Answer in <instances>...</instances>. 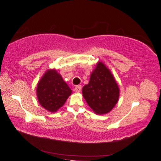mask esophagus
I'll use <instances>...</instances> for the list:
<instances>
[{
	"instance_id": "1",
	"label": "esophagus",
	"mask_w": 161,
	"mask_h": 161,
	"mask_svg": "<svg viewBox=\"0 0 161 161\" xmlns=\"http://www.w3.org/2000/svg\"><path fill=\"white\" fill-rule=\"evenodd\" d=\"M74 90H75V91L78 92V93H79V92H80L81 91V85H77V86L75 87Z\"/></svg>"
}]
</instances>
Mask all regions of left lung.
<instances>
[{
  "label": "left lung",
  "mask_w": 161,
  "mask_h": 161,
  "mask_svg": "<svg viewBox=\"0 0 161 161\" xmlns=\"http://www.w3.org/2000/svg\"><path fill=\"white\" fill-rule=\"evenodd\" d=\"M83 97L96 114L110 112L118 101L119 90L114 77L105 65L99 61L90 81L82 88Z\"/></svg>",
  "instance_id": "8db88e82"
}]
</instances>
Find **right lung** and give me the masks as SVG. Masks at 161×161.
<instances>
[{"label":"right lung","instance_id":"1","mask_svg":"<svg viewBox=\"0 0 161 161\" xmlns=\"http://www.w3.org/2000/svg\"><path fill=\"white\" fill-rule=\"evenodd\" d=\"M71 93V89L56 70H47L37 84L39 104L52 113L62 107Z\"/></svg>","mask_w":161,"mask_h":161}]
</instances>
